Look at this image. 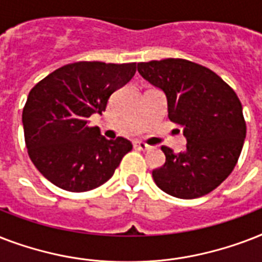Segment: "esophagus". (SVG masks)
<instances>
[{"label": "esophagus", "instance_id": "34e87169", "mask_svg": "<svg viewBox=\"0 0 262 262\" xmlns=\"http://www.w3.org/2000/svg\"><path fill=\"white\" fill-rule=\"evenodd\" d=\"M133 147L136 148V149H141V151H148L149 149V145L145 143H143V141H133Z\"/></svg>", "mask_w": 262, "mask_h": 262}]
</instances>
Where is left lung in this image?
Wrapping results in <instances>:
<instances>
[{"label": "left lung", "instance_id": "obj_1", "mask_svg": "<svg viewBox=\"0 0 262 262\" xmlns=\"http://www.w3.org/2000/svg\"><path fill=\"white\" fill-rule=\"evenodd\" d=\"M137 71L164 92L168 118L183 127L186 149L162 147L166 162L152 171L158 186L178 199H199L235 167L246 137L242 104L215 72L187 59L140 62Z\"/></svg>", "mask_w": 262, "mask_h": 262}]
</instances>
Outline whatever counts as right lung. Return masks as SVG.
I'll return each mask as SVG.
<instances>
[{
	"mask_svg": "<svg viewBox=\"0 0 262 262\" xmlns=\"http://www.w3.org/2000/svg\"><path fill=\"white\" fill-rule=\"evenodd\" d=\"M136 63L75 62L59 68L30 91L23 110L24 137L32 163L55 186L87 191L113 177L133 145L107 140L92 114H102L113 92L129 83Z\"/></svg>",
	"mask_w": 262,
	"mask_h": 262,
	"instance_id": "right-lung-1",
	"label": "right lung"
}]
</instances>
